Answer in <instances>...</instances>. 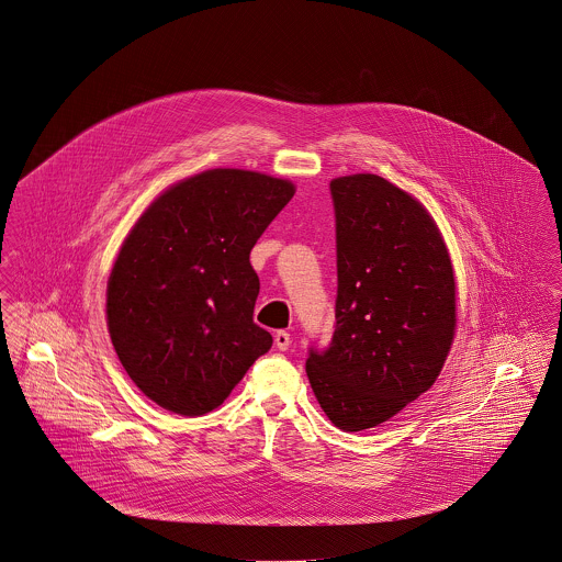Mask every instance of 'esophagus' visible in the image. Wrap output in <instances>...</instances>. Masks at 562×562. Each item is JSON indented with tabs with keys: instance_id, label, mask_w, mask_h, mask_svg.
Masks as SVG:
<instances>
[{
	"instance_id": "1",
	"label": "esophagus",
	"mask_w": 562,
	"mask_h": 562,
	"mask_svg": "<svg viewBox=\"0 0 562 562\" xmlns=\"http://www.w3.org/2000/svg\"><path fill=\"white\" fill-rule=\"evenodd\" d=\"M273 340H276V346H278L280 350H289V346H291V334H289V331H278V334L273 336Z\"/></svg>"
}]
</instances>
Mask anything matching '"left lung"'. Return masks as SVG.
I'll list each match as a JSON object with an SVG mask.
<instances>
[{
	"label": "left lung",
	"instance_id": "left-lung-1",
	"mask_svg": "<svg viewBox=\"0 0 562 562\" xmlns=\"http://www.w3.org/2000/svg\"><path fill=\"white\" fill-rule=\"evenodd\" d=\"M336 207V331L310 352L312 391L345 432L389 422L432 387L456 338V273L430 212L372 173L329 183Z\"/></svg>",
	"mask_w": 562,
	"mask_h": 562
}]
</instances>
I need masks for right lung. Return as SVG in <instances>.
I'll return each instance as SVG.
<instances>
[{
    "label": "right lung",
    "instance_id": "add662e5",
    "mask_svg": "<svg viewBox=\"0 0 562 562\" xmlns=\"http://www.w3.org/2000/svg\"><path fill=\"white\" fill-rule=\"evenodd\" d=\"M295 183L210 169L162 190L130 228L106 282V327L132 383L158 406L217 408L271 348L252 321L250 252Z\"/></svg>",
    "mask_w": 562,
    "mask_h": 562
}]
</instances>
